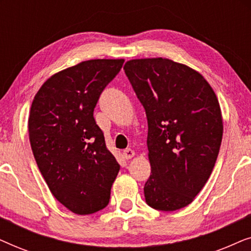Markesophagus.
<instances>
[{"label":"esophagus","instance_id":"34e87169","mask_svg":"<svg viewBox=\"0 0 251 251\" xmlns=\"http://www.w3.org/2000/svg\"><path fill=\"white\" fill-rule=\"evenodd\" d=\"M133 155H135V151L131 149H126L123 151V156H125L126 160L131 159V157H133Z\"/></svg>","mask_w":251,"mask_h":251}]
</instances>
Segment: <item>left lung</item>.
<instances>
[{"instance_id": "8db88e82", "label": "left lung", "mask_w": 251, "mask_h": 251, "mask_svg": "<svg viewBox=\"0 0 251 251\" xmlns=\"http://www.w3.org/2000/svg\"><path fill=\"white\" fill-rule=\"evenodd\" d=\"M123 68L149 123L146 203L162 211L186 207L217 160L223 137L218 99L199 72L167 58L132 59Z\"/></svg>"}]
</instances>
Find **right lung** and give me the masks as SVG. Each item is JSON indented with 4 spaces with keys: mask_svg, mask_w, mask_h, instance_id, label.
<instances>
[{
    "mask_svg": "<svg viewBox=\"0 0 251 251\" xmlns=\"http://www.w3.org/2000/svg\"><path fill=\"white\" fill-rule=\"evenodd\" d=\"M123 63L82 61L48 78L32 102L28 133L37 167L53 197L74 214L104 209L119 174L94 109Z\"/></svg>",
    "mask_w": 251,
    "mask_h": 251,
    "instance_id": "obj_1",
    "label": "right lung"
}]
</instances>
